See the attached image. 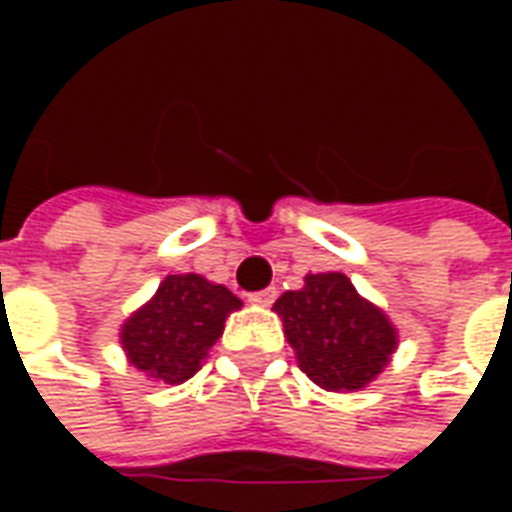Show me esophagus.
Returning a JSON list of instances; mask_svg holds the SVG:
<instances>
[{"label": "esophagus", "mask_w": 512, "mask_h": 512, "mask_svg": "<svg viewBox=\"0 0 512 512\" xmlns=\"http://www.w3.org/2000/svg\"><path fill=\"white\" fill-rule=\"evenodd\" d=\"M277 299V288H266V290H257V293H249V301L255 304V307H271Z\"/></svg>", "instance_id": "obj_1"}]
</instances>
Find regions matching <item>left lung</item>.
Segmentation results:
<instances>
[{
  "instance_id": "obj_1",
  "label": "left lung",
  "mask_w": 512,
  "mask_h": 512,
  "mask_svg": "<svg viewBox=\"0 0 512 512\" xmlns=\"http://www.w3.org/2000/svg\"><path fill=\"white\" fill-rule=\"evenodd\" d=\"M296 362L326 392L373 384L397 351V329L340 271L307 274L304 288L274 301Z\"/></svg>"
}]
</instances>
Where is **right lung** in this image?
<instances>
[{
  "label": "right lung",
  "instance_id": "add662e5",
  "mask_svg": "<svg viewBox=\"0 0 512 512\" xmlns=\"http://www.w3.org/2000/svg\"><path fill=\"white\" fill-rule=\"evenodd\" d=\"M244 301L200 274H169L120 326L128 365L150 381L183 384L208 359L230 312Z\"/></svg>",
  "mask_w": 512,
  "mask_h": 512
}]
</instances>
